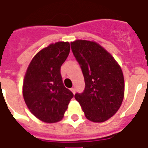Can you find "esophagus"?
I'll use <instances>...</instances> for the list:
<instances>
[{
    "label": "esophagus",
    "instance_id": "esophagus-1",
    "mask_svg": "<svg viewBox=\"0 0 148 148\" xmlns=\"http://www.w3.org/2000/svg\"><path fill=\"white\" fill-rule=\"evenodd\" d=\"M71 90L72 92H73V94H75V91H76V89L74 88H71Z\"/></svg>",
    "mask_w": 148,
    "mask_h": 148
}]
</instances>
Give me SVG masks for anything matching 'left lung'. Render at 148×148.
Listing matches in <instances>:
<instances>
[{"instance_id": "8db88e82", "label": "left lung", "mask_w": 148, "mask_h": 148, "mask_svg": "<svg viewBox=\"0 0 148 148\" xmlns=\"http://www.w3.org/2000/svg\"><path fill=\"white\" fill-rule=\"evenodd\" d=\"M81 66L85 88L74 97L90 121L103 122L116 114L124 99L123 72L110 53L97 43L77 40L71 43Z\"/></svg>"}]
</instances>
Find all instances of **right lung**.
Here are the masks:
<instances>
[{"mask_svg":"<svg viewBox=\"0 0 148 148\" xmlns=\"http://www.w3.org/2000/svg\"><path fill=\"white\" fill-rule=\"evenodd\" d=\"M69 53V42L51 44L34 57L24 76V101L30 111L46 123L60 121L74 97L64 85L60 74V67Z\"/></svg>","mask_w":148,"mask_h":148,"instance_id":"right-lung-1","label":"right lung"}]
</instances>
